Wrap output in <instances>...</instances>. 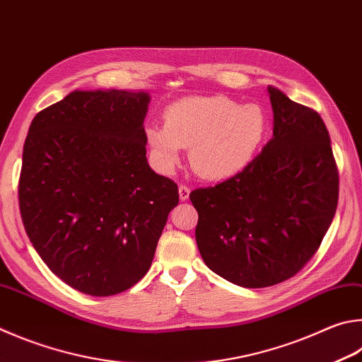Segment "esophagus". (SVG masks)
Masks as SVG:
<instances>
[{"label":"esophagus","mask_w":362,"mask_h":362,"mask_svg":"<svg viewBox=\"0 0 362 362\" xmlns=\"http://www.w3.org/2000/svg\"><path fill=\"white\" fill-rule=\"evenodd\" d=\"M179 196L182 201H187L189 198V187L187 185H180L179 187Z\"/></svg>","instance_id":"34e87169"}]
</instances>
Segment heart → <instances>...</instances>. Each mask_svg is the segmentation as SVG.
<instances>
[{
	"mask_svg": "<svg viewBox=\"0 0 362 362\" xmlns=\"http://www.w3.org/2000/svg\"><path fill=\"white\" fill-rule=\"evenodd\" d=\"M164 124H148L146 136L164 173L174 170L180 150L207 180H225L244 170L264 139L267 117L258 104L228 96H189L164 109Z\"/></svg>",
	"mask_w": 362,
	"mask_h": 362,
	"instance_id": "b5f03b06",
	"label": "heart"
}]
</instances>
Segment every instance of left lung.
Returning a JSON list of instances; mask_svg holds the SVG:
<instances>
[{
    "label": "left lung",
    "mask_w": 362,
    "mask_h": 362,
    "mask_svg": "<svg viewBox=\"0 0 362 362\" xmlns=\"http://www.w3.org/2000/svg\"><path fill=\"white\" fill-rule=\"evenodd\" d=\"M267 91L272 139L239 174L189 194L204 262L244 288L272 286L298 274L320 248L339 201L325 122L279 88Z\"/></svg>",
    "instance_id": "1"
}]
</instances>
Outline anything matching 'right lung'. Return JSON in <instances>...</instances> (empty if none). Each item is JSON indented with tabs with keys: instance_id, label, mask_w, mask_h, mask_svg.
<instances>
[{
	"instance_id": "1",
	"label": "right lung",
	"mask_w": 362,
	"mask_h": 362,
	"mask_svg": "<svg viewBox=\"0 0 362 362\" xmlns=\"http://www.w3.org/2000/svg\"><path fill=\"white\" fill-rule=\"evenodd\" d=\"M146 91H72L37 112L18 206L57 277L90 296L129 290L152 266L179 188L146 158Z\"/></svg>"
}]
</instances>
